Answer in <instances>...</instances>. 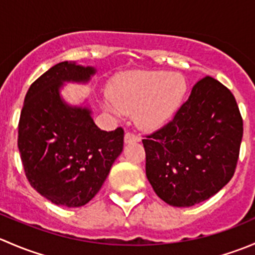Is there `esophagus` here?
<instances>
[{"mask_svg": "<svg viewBox=\"0 0 255 255\" xmlns=\"http://www.w3.org/2000/svg\"><path fill=\"white\" fill-rule=\"evenodd\" d=\"M138 142H140V137H138V135L133 134V133H129V132H127L125 134V143L126 144L138 143Z\"/></svg>", "mask_w": 255, "mask_h": 255, "instance_id": "1", "label": "esophagus"}]
</instances>
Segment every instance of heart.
Here are the masks:
<instances>
[{"instance_id":"1","label":"heart","mask_w":255,"mask_h":255,"mask_svg":"<svg viewBox=\"0 0 255 255\" xmlns=\"http://www.w3.org/2000/svg\"><path fill=\"white\" fill-rule=\"evenodd\" d=\"M186 91L185 80L166 71L135 70L121 75L102 106L111 115L133 113L134 123L143 130L163 127L176 112Z\"/></svg>"}]
</instances>
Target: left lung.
Listing matches in <instances>:
<instances>
[{"instance_id":"obj_1","label":"left lung","mask_w":255,"mask_h":255,"mask_svg":"<svg viewBox=\"0 0 255 255\" xmlns=\"http://www.w3.org/2000/svg\"><path fill=\"white\" fill-rule=\"evenodd\" d=\"M242 137L235 96L206 76L192 87L173 121L142 140L148 181L170 206L200 204L232 179Z\"/></svg>"}]
</instances>
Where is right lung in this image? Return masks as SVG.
<instances>
[{
    "instance_id": "1",
    "label": "right lung",
    "mask_w": 255,
    "mask_h": 255,
    "mask_svg": "<svg viewBox=\"0 0 255 255\" xmlns=\"http://www.w3.org/2000/svg\"><path fill=\"white\" fill-rule=\"evenodd\" d=\"M94 66L63 61L30 85L18 125V149L30 185L55 205H86L104 185L123 150L122 128L106 132L92 120L87 99L64 100L65 84L86 85Z\"/></svg>"
}]
</instances>
